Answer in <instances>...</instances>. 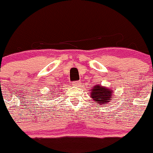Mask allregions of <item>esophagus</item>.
<instances>
[{
  "label": "esophagus",
  "mask_w": 153,
  "mask_h": 153,
  "mask_svg": "<svg viewBox=\"0 0 153 153\" xmlns=\"http://www.w3.org/2000/svg\"><path fill=\"white\" fill-rule=\"evenodd\" d=\"M80 84H81V82L80 81H76L74 82V85H76V86H79Z\"/></svg>",
  "instance_id": "34e87169"
}]
</instances>
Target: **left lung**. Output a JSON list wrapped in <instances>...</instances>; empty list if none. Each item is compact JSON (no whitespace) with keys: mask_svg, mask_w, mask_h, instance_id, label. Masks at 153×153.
I'll return each mask as SVG.
<instances>
[{"mask_svg":"<svg viewBox=\"0 0 153 153\" xmlns=\"http://www.w3.org/2000/svg\"><path fill=\"white\" fill-rule=\"evenodd\" d=\"M91 96L93 98V100L98 104H106V102L110 101L111 98H113L111 90L102 87L100 84L96 85L92 88Z\"/></svg>","mask_w":153,"mask_h":153,"instance_id":"1","label":"left lung"}]
</instances>
